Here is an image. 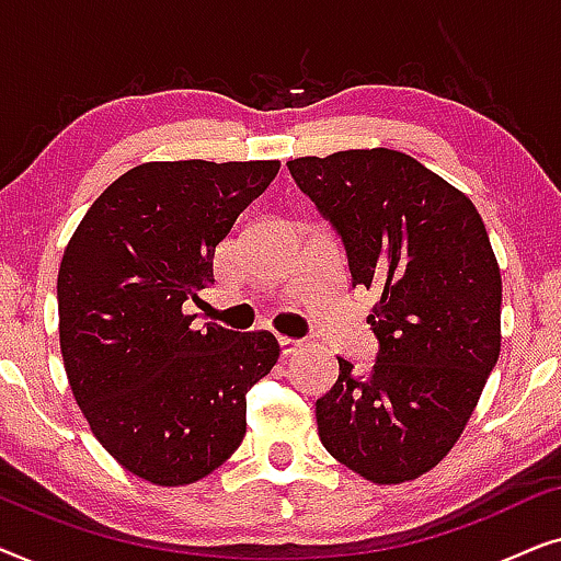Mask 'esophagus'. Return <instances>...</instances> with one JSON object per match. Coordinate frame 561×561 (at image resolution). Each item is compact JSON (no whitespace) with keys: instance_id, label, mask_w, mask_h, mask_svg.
I'll use <instances>...</instances> for the list:
<instances>
[{"instance_id":"esophagus-1","label":"esophagus","mask_w":561,"mask_h":561,"mask_svg":"<svg viewBox=\"0 0 561 561\" xmlns=\"http://www.w3.org/2000/svg\"><path fill=\"white\" fill-rule=\"evenodd\" d=\"M278 347H280L283 357H290L304 347V342L301 340H290V336H278Z\"/></svg>"}]
</instances>
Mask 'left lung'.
<instances>
[{
    "label": "left lung",
    "mask_w": 561,
    "mask_h": 561,
    "mask_svg": "<svg viewBox=\"0 0 561 561\" xmlns=\"http://www.w3.org/2000/svg\"><path fill=\"white\" fill-rule=\"evenodd\" d=\"M347 252L352 288L378 296L370 375L340 359L317 401L329 455L378 485L447 457L501 355V271L462 191L405 152L373 148L288 160Z\"/></svg>",
    "instance_id": "obj_1"
}]
</instances>
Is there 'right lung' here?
Instances as JSON below:
<instances>
[{"label":"right lung","mask_w":561,"mask_h":561,"mask_svg":"<svg viewBox=\"0 0 561 561\" xmlns=\"http://www.w3.org/2000/svg\"><path fill=\"white\" fill-rule=\"evenodd\" d=\"M278 160L142 163L76 227L58 271L60 355L99 444L152 485H191L234 455L248 390L278 363L271 332L194 327L188 298L271 186Z\"/></svg>","instance_id":"right-lung-1"}]
</instances>
